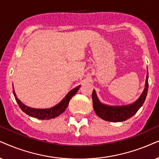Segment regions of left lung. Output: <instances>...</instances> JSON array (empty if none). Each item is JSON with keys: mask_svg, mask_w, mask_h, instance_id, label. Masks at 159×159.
<instances>
[{"mask_svg": "<svg viewBox=\"0 0 159 159\" xmlns=\"http://www.w3.org/2000/svg\"><path fill=\"white\" fill-rule=\"evenodd\" d=\"M148 90V71L147 72L144 89L140 97L135 102L129 105L112 106L102 103L98 100L95 90L92 92V103L96 114L104 120L109 122H122L133 116L143 105Z\"/></svg>", "mask_w": 159, "mask_h": 159, "instance_id": "8db88e82", "label": "left lung"}]
</instances>
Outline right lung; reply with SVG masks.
Returning <instances> with one entry per match:
<instances>
[{
	"mask_svg": "<svg viewBox=\"0 0 159 159\" xmlns=\"http://www.w3.org/2000/svg\"><path fill=\"white\" fill-rule=\"evenodd\" d=\"M81 85L78 86L77 87H75V89H72L67 95L65 96V98L60 102L59 103H58L57 105H56L53 107L50 108H31L29 106H25V104H23L22 102L18 99L17 95H16L15 90L13 88V94L15 96V100H17V103L18 106H20V108H21V110L23 112H25L28 115L33 116V117L38 118L39 120H50L55 118L56 116H59L60 114L63 113L65 111L66 108H67L68 104L70 99L73 98V96L75 95L76 92H78V90L79 89Z\"/></svg>",
	"mask_w": 159,
	"mask_h": 159,
	"instance_id": "obj_1",
	"label": "right lung"
}]
</instances>
